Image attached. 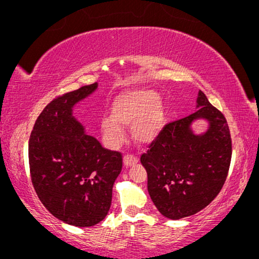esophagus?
I'll use <instances>...</instances> for the list:
<instances>
[{
  "label": "esophagus",
  "instance_id": "1",
  "mask_svg": "<svg viewBox=\"0 0 259 259\" xmlns=\"http://www.w3.org/2000/svg\"><path fill=\"white\" fill-rule=\"evenodd\" d=\"M138 162V158L136 155H132V154H127L123 157V165L126 166V167H130V166H133L134 164H137Z\"/></svg>",
  "mask_w": 259,
  "mask_h": 259
}]
</instances>
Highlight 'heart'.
Segmentation results:
<instances>
[{"label": "heart", "instance_id": "1", "mask_svg": "<svg viewBox=\"0 0 259 259\" xmlns=\"http://www.w3.org/2000/svg\"><path fill=\"white\" fill-rule=\"evenodd\" d=\"M164 123V112L158 94L150 90L134 88L116 97L112 106V116L101 120L105 137L113 145L122 143L125 130L133 125L137 141L147 144L153 141Z\"/></svg>", "mask_w": 259, "mask_h": 259}]
</instances>
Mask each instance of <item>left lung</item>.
<instances>
[{"label": "left lung", "mask_w": 259, "mask_h": 259, "mask_svg": "<svg viewBox=\"0 0 259 259\" xmlns=\"http://www.w3.org/2000/svg\"><path fill=\"white\" fill-rule=\"evenodd\" d=\"M197 108L193 114L165 125L140 158L152 201L164 217L173 221L206 207L221 192L231 162V136L225 116L201 91ZM199 118L209 123L203 135L190 128Z\"/></svg>", "instance_id": "1"}]
</instances>
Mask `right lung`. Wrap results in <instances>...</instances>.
I'll use <instances>...</instances> for the list:
<instances>
[{
    "label": "right lung",
    "instance_id": "obj_1",
    "mask_svg": "<svg viewBox=\"0 0 259 259\" xmlns=\"http://www.w3.org/2000/svg\"><path fill=\"white\" fill-rule=\"evenodd\" d=\"M98 88L83 86L46 106L31 131V183L45 207L63 223L87 228L107 215L122 155L106 150L73 116V107Z\"/></svg>",
    "mask_w": 259,
    "mask_h": 259
}]
</instances>
